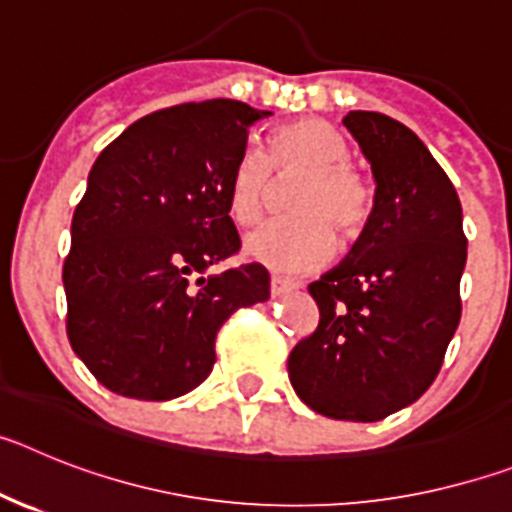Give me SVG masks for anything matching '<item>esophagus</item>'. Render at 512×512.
<instances>
[{
    "label": "esophagus",
    "instance_id": "1",
    "mask_svg": "<svg viewBox=\"0 0 512 512\" xmlns=\"http://www.w3.org/2000/svg\"><path fill=\"white\" fill-rule=\"evenodd\" d=\"M297 284L295 282H287L282 277H271V297H282L289 295V292H295Z\"/></svg>",
    "mask_w": 512,
    "mask_h": 512
}]
</instances>
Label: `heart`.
Segmentation results:
<instances>
[{
	"mask_svg": "<svg viewBox=\"0 0 512 512\" xmlns=\"http://www.w3.org/2000/svg\"><path fill=\"white\" fill-rule=\"evenodd\" d=\"M348 146L333 125L315 117L279 125L269 133L266 156L248 148L238 156L228 182V212L233 223H259L277 179L300 176L289 210L246 238L248 259L279 274L318 269L336 248V235L351 241L364 233L374 212L372 179L346 161Z\"/></svg>",
	"mask_w": 512,
	"mask_h": 512,
	"instance_id": "b5f03b06",
	"label": "heart"
}]
</instances>
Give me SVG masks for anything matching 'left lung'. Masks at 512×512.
I'll use <instances>...</instances> for the list:
<instances>
[{"instance_id": "left-lung-1", "label": "left lung", "mask_w": 512, "mask_h": 512, "mask_svg": "<svg viewBox=\"0 0 512 512\" xmlns=\"http://www.w3.org/2000/svg\"><path fill=\"white\" fill-rule=\"evenodd\" d=\"M374 174V212L351 253L312 282L320 320L287 369L307 408L374 423L436 379L461 318V202L423 140L382 112L343 117Z\"/></svg>"}]
</instances>
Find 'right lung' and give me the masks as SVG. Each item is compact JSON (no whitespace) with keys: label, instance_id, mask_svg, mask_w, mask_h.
<instances>
[{"label":"right lung","instance_id":"1","mask_svg":"<svg viewBox=\"0 0 512 512\" xmlns=\"http://www.w3.org/2000/svg\"><path fill=\"white\" fill-rule=\"evenodd\" d=\"M271 112L207 99L140 117L99 153L63 261L66 333L89 372L122 397L174 400L215 366L217 330L269 300V271L243 264L228 182L248 128Z\"/></svg>","mask_w":512,"mask_h":512}]
</instances>
